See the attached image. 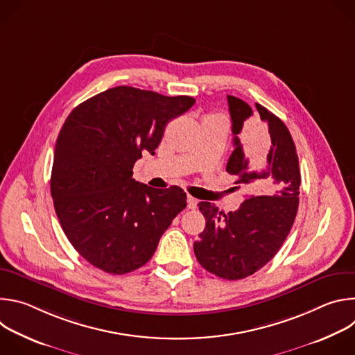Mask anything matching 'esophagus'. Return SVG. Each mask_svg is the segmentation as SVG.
Segmentation results:
<instances>
[{
  "label": "esophagus",
  "mask_w": 355,
  "mask_h": 355,
  "mask_svg": "<svg viewBox=\"0 0 355 355\" xmlns=\"http://www.w3.org/2000/svg\"><path fill=\"white\" fill-rule=\"evenodd\" d=\"M187 202H188V208H189V209H195L196 205H198V199H195V198L191 196V195H188Z\"/></svg>",
  "instance_id": "34e87169"
}]
</instances>
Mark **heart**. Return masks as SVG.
<instances>
[{
    "label": "heart",
    "instance_id": "b5f03b06",
    "mask_svg": "<svg viewBox=\"0 0 355 355\" xmlns=\"http://www.w3.org/2000/svg\"><path fill=\"white\" fill-rule=\"evenodd\" d=\"M208 116H209V115H208Z\"/></svg>",
    "mask_w": 355,
    "mask_h": 355
}]
</instances>
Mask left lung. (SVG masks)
Segmentation results:
<instances>
[{
    "mask_svg": "<svg viewBox=\"0 0 355 355\" xmlns=\"http://www.w3.org/2000/svg\"><path fill=\"white\" fill-rule=\"evenodd\" d=\"M234 150L226 171L234 184L256 185L274 195H251L234 212L225 214L211 202L198 207L207 219L205 230L193 243L195 257L207 271L223 279H243L263 268L281 248L299 205V160L285 123L256 104L266 130L251 133L243 144L237 135L252 116L243 99L227 95Z\"/></svg>",
    "mask_w": 355,
    "mask_h": 355,
    "instance_id": "1",
    "label": "left lung"
}]
</instances>
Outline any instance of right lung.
Instances as JSON below:
<instances>
[{
  "instance_id": "1",
  "label": "right lung",
  "mask_w": 355,
  "mask_h": 355,
  "mask_svg": "<svg viewBox=\"0 0 355 355\" xmlns=\"http://www.w3.org/2000/svg\"><path fill=\"white\" fill-rule=\"evenodd\" d=\"M195 104L119 85L76 107L56 140L50 191L69 241L94 267L122 275L144 266L187 207L180 187L156 189L133 178L155 155L167 123Z\"/></svg>"
}]
</instances>
